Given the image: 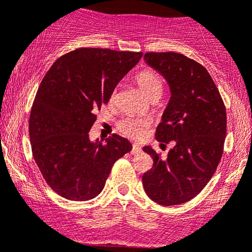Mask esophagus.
<instances>
[{
  "label": "esophagus",
  "mask_w": 252,
  "mask_h": 252,
  "mask_svg": "<svg viewBox=\"0 0 252 252\" xmlns=\"http://www.w3.org/2000/svg\"><path fill=\"white\" fill-rule=\"evenodd\" d=\"M140 151H141V147H140L139 145H132V148H131L130 153L131 154H137Z\"/></svg>",
  "instance_id": "obj_1"
}]
</instances>
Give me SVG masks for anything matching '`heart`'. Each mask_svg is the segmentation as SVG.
Returning a JSON list of instances; mask_svg holds the SVG:
<instances>
[{
    "label": "heart",
    "instance_id": "1",
    "mask_svg": "<svg viewBox=\"0 0 252 252\" xmlns=\"http://www.w3.org/2000/svg\"><path fill=\"white\" fill-rule=\"evenodd\" d=\"M135 80H136L140 90L142 91L143 94L147 96L149 100H158L160 98L162 90H164V82H162L161 76L157 71L152 70V69L141 70L135 77ZM115 95L116 92H113L111 100L115 98ZM148 126L149 121L146 120V118L128 117L122 120L118 123L117 128L122 134L130 137V139H140V137L143 136Z\"/></svg>",
    "mask_w": 252,
    "mask_h": 252
}]
</instances>
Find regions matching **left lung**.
Wrapping results in <instances>:
<instances>
[{"label":"left lung","mask_w":252,"mask_h":252,"mask_svg":"<svg viewBox=\"0 0 252 252\" xmlns=\"http://www.w3.org/2000/svg\"><path fill=\"white\" fill-rule=\"evenodd\" d=\"M145 61L167 80L171 98L156 139L175 143L166 159L143 147L153 167L142 183L151 200L176 206L192 200L214 175L223 153L226 107L207 69L177 52H146Z\"/></svg>","instance_id":"8db88e82"}]
</instances>
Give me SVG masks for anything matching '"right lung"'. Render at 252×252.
<instances>
[{
  "mask_svg": "<svg viewBox=\"0 0 252 252\" xmlns=\"http://www.w3.org/2000/svg\"><path fill=\"white\" fill-rule=\"evenodd\" d=\"M142 52L81 48L61 56L41 80L31 109L30 140L46 184L70 201H88L104 189L116 161L131 151L117 134L91 142L94 112L109 103Z\"/></svg>",
  "mask_w": 252,
  "mask_h": 252,
  "instance_id": "right-lung-1",
  "label": "right lung"
}]
</instances>
